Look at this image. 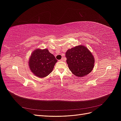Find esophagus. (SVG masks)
Segmentation results:
<instances>
[{"label": "esophagus", "instance_id": "esophagus-1", "mask_svg": "<svg viewBox=\"0 0 121 121\" xmlns=\"http://www.w3.org/2000/svg\"><path fill=\"white\" fill-rule=\"evenodd\" d=\"M60 61H64V59H63V58H61L60 60Z\"/></svg>", "mask_w": 121, "mask_h": 121}]
</instances>
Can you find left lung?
Segmentation results:
<instances>
[{"mask_svg": "<svg viewBox=\"0 0 121 121\" xmlns=\"http://www.w3.org/2000/svg\"><path fill=\"white\" fill-rule=\"evenodd\" d=\"M65 57L69 69L78 77L88 75L94 68V57L85 46L80 45L68 49Z\"/></svg>", "mask_w": 121, "mask_h": 121, "instance_id": "obj_1", "label": "left lung"}]
</instances>
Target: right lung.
<instances>
[{
  "label": "right lung",
  "instance_id": "right-lung-1",
  "mask_svg": "<svg viewBox=\"0 0 121 121\" xmlns=\"http://www.w3.org/2000/svg\"><path fill=\"white\" fill-rule=\"evenodd\" d=\"M57 61L47 49L37 48L31 53L28 64L33 74L39 78H44L52 72Z\"/></svg>",
  "mask_w": 121,
  "mask_h": 121
}]
</instances>
